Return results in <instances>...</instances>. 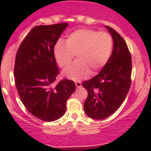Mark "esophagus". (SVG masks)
<instances>
[{"instance_id":"1","label":"esophagus","mask_w":151,"mask_h":151,"mask_svg":"<svg viewBox=\"0 0 151 151\" xmlns=\"http://www.w3.org/2000/svg\"><path fill=\"white\" fill-rule=\"evenodd\" d=\"M75 85H76V87H77V88H80L82 87V83H81V82H80V81L75 82Z\"/></svg>"}]
</instances>
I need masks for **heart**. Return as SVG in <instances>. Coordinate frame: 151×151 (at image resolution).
<instances>
[{"label": "heart", "instance_id": "obj_1", "mask_svg": "<svg viewBox=\"0 0 151 151\" xmlns=\"http://www.w3.org/2000/svg\"><path fill=\"white\" fill-rule=\"evenodd\" d=\"M113 48L112 36L106 32L80 29L70 33L66 43L58 41L54 47V57L59 66L65 68L74 56L77 61L63 71L69 80H80L90 73L98 72L109 61Z\"/></svg>", "mask_w": 151, "mask_h": 151}]
</instances>
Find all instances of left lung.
<instances>
[{"label":"left lung","instance_id":"obj_1","mask_svg":"<svg viewBox=\"0 0 151 151\" xmlns=\"http://www.w3.org/2000/svg\"><path fill=\"white\" fill-rule=\"evenodd\" d=\"M106 28L114 42L110 58L96 76L83 83L88 93L84 110L96 120L112 115L123 104L131 86L132 57L127 45L114 29Z\"/></svg>","mask_w":151,"mask_h":151}]
</instances>
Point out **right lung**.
Returning <instances> with one entry per match:
<instances>
[{
    "mask_svg": "<svg viewBox=\"0 0 151 151\" xmlns=\"http://www.w3.org/2000/svg\"><path fill=\"white\" fill-rule=\"evenodd\" d=\"M68 23L34 27L25 36L15 58V85L22 104L36 118L46 122L64 115L66 101L75 91L67 79L55 85L59 69L54 47Z\"/></svg>",
    "mask_w": 151,
    "mask_h": 151,
    "instance_id": "obj_1",
    "label": "right lung"
}]
</instances>
